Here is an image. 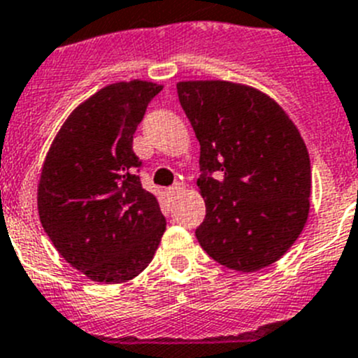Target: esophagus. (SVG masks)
Listing matches in <instances>:
<instances>
[{"instance_id": "esophagus-1", "label": "esophagus", "mask_w": 358, "mask_h": 358, "mask_svg": "<svg viewBox=\"0 0 358 358\" xmlns=\"http://www.w3.org/2000/svg\"><path fill=\"white\" fill-rule=\"evenodd\" d=\"M182 189H185V186H182L181 182H176V185H173L172 188H169L170 199H176V196L182 192Z\"/></svg>"}]
</instances>
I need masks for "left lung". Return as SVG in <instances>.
<instances>
[{"mask_svg":"<svg viewBox=\"0 0 358 358\" xmlns=\"http://www.w3.org/2000/svg\"><path fill=\"white\" fill-rule=\"evenodd\" d=\"M177 94L201 143L199 243L231 270L270 266L309 218L313 179L300 131L277 101L248 85L179 81Z\"/></svg>","mask_w":358,"mask_h":358,"instance_id":"1","label":"left lung"}]
</instances>
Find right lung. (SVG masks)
I'll list each match as a JSON object with an SVG mask.
<instances>
[{
	"label": "right lung",
	"mask_w": 358,
	"mask_h": 358,
	"mask_svg": "<svg viewBox=\"0 0 358 358\" xmlns=\"http://www.w3.org/2000/svg\"><path fill=\"white\" fill-rule=\"evenodd\" d=\"M162 85L119 81L76 106L45 154L41 224L62 257L90 280L122 284L152 261L166 229L142 188L133 134Z\"/></svg>",
	"instance_id": "add662e5"
}]
</instances>
